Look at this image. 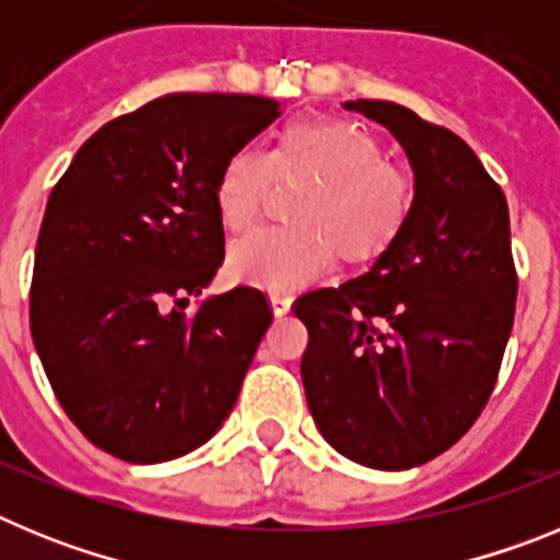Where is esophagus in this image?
Segmentation results:
<instances>
[{
    "label": "esophagus",
    "instance_id": "esophagus-1",
    "mask_svg": "<svg viewBox=\"0 0 560 560\" xmlns=\"http://www.w3.org/2000/svg\"><path fill=\"white\" fill-rule=\"evenodd\" d=\"M271 311L275 316H285L291 311V296L289 294H271Z\"/></svg>",
    "mask_w": 560,
    "mask_h": 560
}]
</instances>
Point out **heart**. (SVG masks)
Returning a JSON list of instances; mask_svg holds the SVG:
<instances>
[{"label": "heart", "instance_id": "heart-1", "mask_svg": "<svg viewBox=\"0 0 560 560\" xmlns=\"http://www.w3.org/2000/svg\"><path fill=\"white\" fill-rule=\"evenodd\" d=\"M271 171L314 185L296 199L294 226H271L232 246L230 271L241 283L291 291L323 275L334 252L368 264L393 246L412 212V179L387 162L370 128L341 117H303L277 131L269 156L235 148L221 162L212 199L221 224L241 235L264 212Z\"/></svg>", "mask_w": 560, "mask_h": 560}]
</instances>
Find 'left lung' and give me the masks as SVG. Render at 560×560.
I'll use <instances>...</instances> for the list:
<instances>
[{
  "label": "left lung",
  "mask_w": 560,
  "mask_h": 560,
  "mask_svg": "<svg viewBox=\"0 0 560 560\" xmlns=\"http://www.w3.org/2000/svg\"><path fill=\"white\" fill-rule=\"evenodd\" d=\"M415 171L409 221L355 280L296 300L305 398L341 457L378 471L452 448L485 409L516 314L511 215L477 153L389 101H350Z\"/></svg>",
  "instance_id": "8db88e82"
}]
</instances>
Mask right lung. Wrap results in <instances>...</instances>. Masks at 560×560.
I'll return each mask as SVG.
<instances>
[{
    "label": "right lung",
    "instance_id": "obj_1",
    "mask_svg": "<svg viewBox=\"0 0 560 560\" xmlns=\"http://www.w3.org/2000/svg\"><path fill=\"white\" fill-rule=\"evenodd\" d=\"M277 117L269 97H156L92 133L49 192L30 334L63 412L114 457H182L235 407L269 303L237 285L185 305L224 264L221 162Z\"/></svg>",
    "mask_w": 560,
    "mask_h": 560
}]
</instances>
